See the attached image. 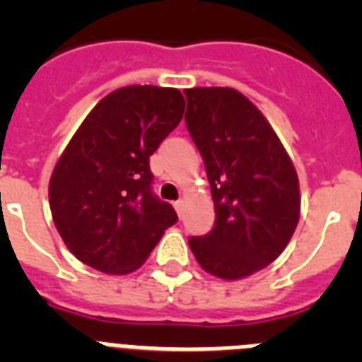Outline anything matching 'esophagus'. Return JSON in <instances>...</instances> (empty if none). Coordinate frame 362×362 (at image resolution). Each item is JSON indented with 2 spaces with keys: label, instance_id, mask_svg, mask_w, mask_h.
I'll list each match as a JSON object with an SVG mask.
<instances>
[{
  "label": "esophagus",
  "instance_id": "obj_1",
  "mask_svg": "<svg viewBox=\"0 0 362 362\" xmlns=\"http://www.w3.org/2000/svg\"><path fill=\"white\" fill-rule=\"evenodd\" d=\"M174 209H175V212L179 214V217H181V214H183V201L181 199H177L174 203Z\"/></svg>",
  "mask_w": 362,
  "mask_h": 362
}]
</instances>
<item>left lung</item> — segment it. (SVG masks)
Segmentation results:
<instances>
[{
	"label": "left lung",
	"mask_w": 362,
	"mask_h": 362,
	"mask_svg": "<svg viewBox=\"0 0 362 362\" xmlns=\"http://www.w3.org/2000/svg\"><path fill=\"white\" fill-rule=\"evenodd\" d=\"M187 129L212 190L216 223L188 245L221 279H241L279 257L299 221V181L264 116L225 86L185 90Z\"/></svg>",
	"instance_id": "left-lung-1"
}]
</instances>
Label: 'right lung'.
<instances>
[{"mask_svg":"<svg viewBox=\"0 0 362 362\" xmlns=\"http://www.w3.org/2000/svg\"><path fill=\"white\" fill-rule=\"evenodd\" d=\"M177 88L132 85L101 99L74 134L50 177L54 223L81 263L129 274L177 223L152 192L150 156L179 124Z\"/></svg>","mask_w":362,"mask_h":362,"instance_id":"1","label":"right lung"}]
</instances>
